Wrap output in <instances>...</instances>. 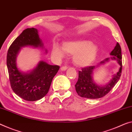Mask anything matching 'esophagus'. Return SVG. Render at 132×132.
<instances>
[{
  "label": "esophagus",
  "mask_w": 132,
  "mask_h": 132,
  "mask_svg": "<svg viewBox=\"0 0 132 132\" xmlns=\"http://www.w3.org/2000/svg\"><path fill=\"white\" fill-rule=\"evenodd\" d=\"M67 68H68V67L62 66V67H61V71H65Z\"/></svg>",
  "instance_id": "obj_1"
}]
</instances>
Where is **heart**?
I'll use <instances>...</instances> for the list:
<instances>
[{"label": "heart", "mask_w": 132, "mask_h": 132, "mask_svg": "<svg viewBox=\"0 0 132 132\" xmlns=\"http://www.w3.org/2000/svg\"><path fill=\"white\" fill-rule=\"evenodd\" d=\"M52 55L58 59H62L65 52L73 55V61L77 65L86 67L94 61L98 53V47L89 40L77 39L68 40L62 44V48L57 44L52 47Z\"/></svg>", "instance_id": "heart-1"}]
</instances>
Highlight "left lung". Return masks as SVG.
Here are the masks:
<instances>
[{"instance_id": "obj_1", "label": "left lung", "mask_w": 132, "mask_h": 132, "mask_svg": "<svg viewBox=\"0 0 132 132\" xmlns=\"http://www.w3.org/2000/svg\"><path fill=\"white\" fill-rule=\"evenodd\" d=\"M111 58L117 61V63L120 65L119 71L113 76L110 81L104 86H98L95 83L93 79V71L95 69V66H90L82 68L81 71H78V79L76 87V92L78 95L84 98L96 99L101 98L110 92L114 87L116 84L118 82L120 78L121 70H122V60H121V50L119 44L117 42L114 49L111 52ZM109 58H106L99 64H104L107 62Z\"/></svg>"}]
</instances>
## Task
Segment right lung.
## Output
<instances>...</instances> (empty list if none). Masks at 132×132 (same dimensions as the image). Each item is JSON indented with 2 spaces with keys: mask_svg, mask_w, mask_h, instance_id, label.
<instances>
[{
  "mask_svg": "<svg viewBox=\"0 0 132 132\" xmlns=\"http://www.w3.org/2000/svg\"><path fill=\"white\" fill-rule=\"evenodd\" d=\"M27 46L44 48L36 28L25 29L12 42L7 54V67L13 92L23 100L34 101L46 96L60 67L40 61L31 72L21 71L17 67L16 56L21 48Z\"/></svg>",
  "mask_w": 132,
  "mask_h": 132,
  "instance_id": "right-lung-1",
  "label": "right lung"
}]
</instances>
